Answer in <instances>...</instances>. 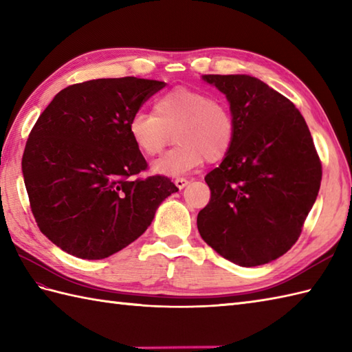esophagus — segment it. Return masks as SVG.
<instances>
[{"label":"esophagus","mask_w":352,"mask_h":352,"mask_svg":"<svg viewBox=\"0 0 352 352\" xmlns=\"http://www.w3.org/2000/svg\"><path fill=\"white\" fill-rule=\"evenodd\" d=\"M175 184H176V186L179 190H182V188H185L186 185H188L190 182H188V179H185V177H177L176 181H175Z\"/></svg>","instance_id":"obj_1"}]
</instances>
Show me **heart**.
Masks as SVG:
<instances>
[{"label":"heart","mask_w":352,"mask_h":352,"mask_svg":"<svg viewBox=\"0 0 352 352\" xmlns=\"http://www.w3.org/2000/svg\"><path fill=\"white\" fill-rule=\"evenodd\" d=\"M128 131L137 149L147 156L158 155L175 134L177 144L153 164V171L177 177L205 158H224L235 138V122L228 105L208 93L177 87L155 100L153 113L132 116Z\"/></svg>","instance_id":"1"}]
</instances>
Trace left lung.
I'll list each match as a JSON object with an SVG mask.
<instances>
[{
    "label": "left lung",
    "mask_w": 352,
    "mask_h": 352,
    "mask_svg": "<svg viewBox=\"0 0 352 352\" xmlns=\"http://www.w3.org/2000/svg\"><path fill=\"white\" fill-rule=\"evenodd\" d=\"M224 93L235 138L205 181L210 200L197 215L200 236L241 267L283 256L300 238L318 197L322 167L295 105L250 75H203Z\"/></svg>",
    "instance_id": "8db88e82"
}]
</instances>
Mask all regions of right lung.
<instances>
[{"instance_id": "obj_1", "label": "right lung", "mask_w": 352, "mask_h": 352, "mask_svg": "<svg viewBox=\"0 0 352 352\" xmlns=\"http://www.w3.org/2000/svg\"><path fill=\"white\" fill-rule=\"evenodd\" d=\"M166 82L100 78L69 85L45 108L22 156L30 206L43 235L80 259H105L142 236L177 186L147 168L128 123Z\"/></svg>"}]
</instances>
